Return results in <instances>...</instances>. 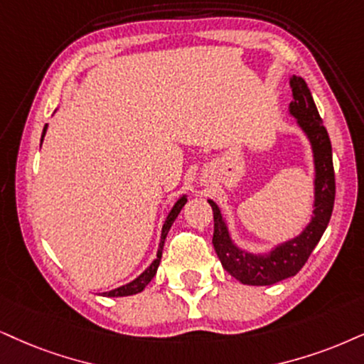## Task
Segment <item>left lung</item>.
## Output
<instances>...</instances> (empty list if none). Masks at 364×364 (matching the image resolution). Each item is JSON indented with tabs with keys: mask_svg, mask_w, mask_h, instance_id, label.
I'll list each match as a JSON object with an SVG mask.
<instances>
[{
	"mask_svg": "<svg viewBox=\"0 0 364 364\" xmlns=\"http://www.w3.org/2000/svg\"><path fill=\"white\" fill-rule=\"evenodd\" d=\"M292 89V102L289 114L296 117L297 126L307 136L314 158V210L311 222L291 240L279 243L265 254H252L243 250L230 237L227 222L215 201L208 200L213 210V247L223 269L245 285H272L292 277L304 267L324 230L328 228L334 206L336 181L333 168V149L309 87L302 77L292 75L289 80Z\"/></svg>",
	"mask_w": 364,
	"mask_h": 364,
	"instance_id": "obj_1",
	"label": "left lung"
}]
</instances>
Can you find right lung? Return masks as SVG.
Returning <instances> with one entry per match:
<instances>
[{"label": "right lung", "instance_id": "1", "mask_svg": "<svg viewBox=\"0 0 364 364\" xmlns=\"http://www.w3.org/2000/svg\"><path fill=\"white\" fill-rule=\"evenodd\" d=\"M47 124H45L43 127V134H41V142H43V137H45V132H47ZM188 201L186 195H183L179 200L174 203V206L169 211L166 220H164L163 223V230H161V240H159V247H158V254H156V259L151 262V265L148 269L144 270L141 275H137V277L132 280V282H129L126 285H121V287L117 289H112V291L109 292H104L105 297H124V296H134L137 292H142L144 291V287L151 282V279L154 277L156 272H158V267H159V262H161V255H163V247H164V240H166V235L169 232V228H171V225L174 220H176V216L179 215V211H181L183 206Z\"/></svg>", "mask_w": 364, "mask_h": 364}]
</instances>
